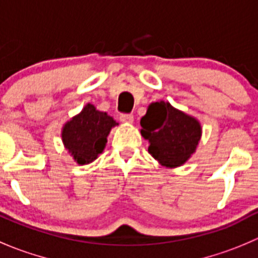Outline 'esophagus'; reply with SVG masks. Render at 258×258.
Segmentation results:
<instances>
[{
  "instance_id": "esophagus-1",
  "label": "esophagus",
  "mask_w": 258,
  "mask_h": 258,
  "mask_svg": "<svg viewBox=\"0 0 258 258\" xmlns=\"http://www.w3.org/2000/svg\"><path fill=\"white\" fill-rule=\"evenodd\" d=\"M120 121L131 124L134 121V115L133 114H120Z\"/></svg>"
}]
</instances>
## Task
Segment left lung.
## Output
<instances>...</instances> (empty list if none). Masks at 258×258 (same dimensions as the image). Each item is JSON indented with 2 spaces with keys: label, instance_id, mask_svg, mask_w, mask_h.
Wrapping results in <instances>:
<instances>
[{
  "label": "left lung",
  "instance_id": "obj_1",
  "mask_svg": "<svg viewBox=\"0 0 258 258\" xmlns=\"http://www.w3.org/2000/svg\"><path fill=\"white\" fill-rule=\"evenodd\" d=\"M141 126L142 137L149 142L151 156L167 168L182 166L195 153L201 138L199 120L170 102H152Z\"/></svg>",
  "mask_w": 258,
  "mask_h": 258
}]
</instances>
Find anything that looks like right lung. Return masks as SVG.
Here are the masks:
<instances>
[{"label":"right lung","mask_w":258,"mask_h":258,"mask_svg":"<svg viewBox=\"0 0 258 258\" xmlns=\"http://www.w3.org/2000/svg\"><path fill=\"white\" fill-rule=\"evenodd\" d=\"M115 125L117 122L110 115L87 104L80 114L64 124L63 144L78 164L91 163L102 153L107 136Z\"/></svg>","instance_id":"1"}]
</instances>
